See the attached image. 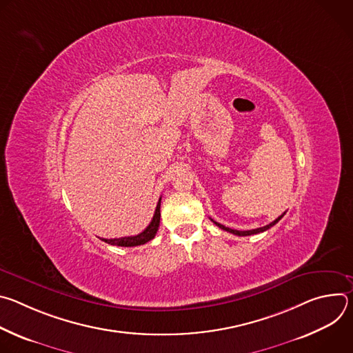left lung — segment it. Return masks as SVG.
<instances>
[{
  "instance_id": "1",
  "label": "left lung",
  "mask_w": 353,
  "mask_h": 353,
  "mask_svg": "<svg viewBox=\"0 0 353 353\" xmlns=\"http://www.w3.org/2000/svg\"><path fill=\"white\" fill-rule=\"evenodd\" d=\"M283 215H285V212H283L281 216H278L274 222H271L270 225L263 226V228H259V229H253V230H234V229H229V228H226V226H223V225H221V223L215 222L214 219H211V221H212L218 228H221V229H223V230H226V232H229V233H233V234H236V236H251V234H257V233H261V232L268 230V229H270V228H272L275 223H278V222L283 218Z\"/></svg>"
}]
</instances>
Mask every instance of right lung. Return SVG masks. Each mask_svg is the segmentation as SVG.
<instances>
[{
    "mask_svg": "<svg viewBox=\"0 0 353 353\" xmlns=\"http://www.w3.org/2000/svg\"><path fill=\"white\" fill-rule=\"evenodd\" d=\"M159 222H161V198L159 203L157 205L155 214L152 221L148 225V228L141 232L137 236H130V237H120V239H102L105 243H109L112 245H121V247H134V245H141L148 243L149 240H152L159 229Z\"/></svg>",
    "mask_w": 353,
    "mask_h": 353,
    "instance_id": "1",
    "label": "right lung"
}]
</instances>
